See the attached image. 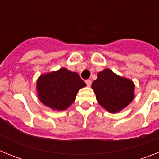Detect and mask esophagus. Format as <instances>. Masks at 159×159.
I'll return each mask as SVG.
<instances>
[{
    "label": "esophagus",
    "mask_w": 159,
    "mask_h": 159,
    "mask_svg": "<svg viewBox=\"0 0 159 159\" xmlns=\"http://www.w3.org/2000/svg\"><path fill=\"white\" fill-rule=\"evenodd\" d=\"M85 82H86V84H87V86H88V87L91 86V84H92V81L90 80H87Z\"/></svg>",
    "instance_id": "1"
}]
</instances>
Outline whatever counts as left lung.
Returning a JSON list of instances; mask_svg holds the SVG:
<instances>
[{
    "instance_id": "8db88e82",
    "label": "left lung",
    "mask_w": 159,
    "mask_h": 159,
    "mask_svg": "<svg viewBox=\"0 0 159 159\" xmlns=\"http://www.w3.org/2000/svg\"><path fill=\"white\" fill-rule=\"evenodd\" d=\"M92 88L98 102L111 113L119 112L134 99L133 81L116 75L108 68L97 74Z\"/></svg>"
}]
</instances>
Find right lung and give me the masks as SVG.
I'll use <instances>...</instances> for the list:
<instances>
[{"instance_id":"obj_1","label":"right lung","mask_w":159,"mask_h":159,"mask_svg":"<svg viewBox=\"0 0 159 159\" xmlns=\"http://www.w3.org/2000/svg\"><path fill=\"white\" fill-rule=\"evenodd\" d=\"M85 86L78 73L62 67L40 75L36 91L42 103L52 110L64 111L75 101L79 90Z\"/></svg>"}]
</instances>
